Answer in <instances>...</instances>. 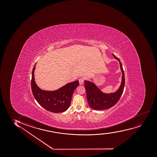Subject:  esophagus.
<instances>
[{
  "instance_id": "esophagus-1",
  "label": "esophagus",
  "mask_w": 157,
  "mask_h": 157,
  "mask_svg": "<svg viewBox=\"0 0 157 157\" xmlns=\"http://www.w3.org/2000/svg\"><path fill=\"white\" fill-rule=\"evenodd\" d=\"M78 81H79V85H83V83H84V78H79Z\"/></svg>"
}]
</instances>
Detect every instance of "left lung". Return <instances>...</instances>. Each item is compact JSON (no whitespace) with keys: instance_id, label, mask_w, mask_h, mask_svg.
<instances>
[{"instance_id":"obj_1","label":"left lung","mask_w":157,"mask_h":157,"mask_svg":"<svg viewBox=\"0 0 157 157\" xmlns=\"http://www.w3.org/2000/svg\"><path fill=\"white\" fill-rule=\"evenodd\" d=\"M118 60L122 72V81L119 89L114 93L106 94L101 92L94 83L85 81V88L86 91L87 99L89 106L94 110H104L111 108L118 101L122 95L124 86V74L122 64L118 58L113 54Z\"/></svg>"}]
</instances>
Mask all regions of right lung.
Instances as JSON below:
<instances>
[{"mask_svg": "<svg viewBox=\"0 0 157 157\" xmlns=\"http://www.w3.org/2000/svg\"><path fill=\"white\" fill-rule=\"evenodd\" d=\"M36 64L32 71L31 90L35 99L43 108L49 112L59 113L65 112L70 105L75 89L79 85L78 81L68 83L54 91L42 90L34 81V72Z\"/></svg>", "mask_w": 157, "mask_h": 157, "instance_id": "1", "label": "right lung"}]
</instances>
